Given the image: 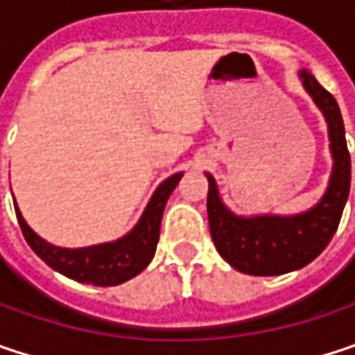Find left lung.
Listing matches in <instances>:
<instances>
[{
  "label": "left lung",
  "mask_w": 355,
  "mask_h": 355,
  "mask_svg": "<svg viewBox=\"0 0 355 355\" xmlns=\"http://www.w3.org/2000/svg\"><path fill=\"white\" fill-rule=\"evenodd\" d=\"M300 80L329 127L333 173L319 203L296 216H234L222 203L216 178L207 175V220L214 245L234 269L248 275H282L315 261L331 243L349 195L352 162L341 110L311 71L302 69Z\"/></svg>",
  "instance_id": "obj_1"
}]
</instances>
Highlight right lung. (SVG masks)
<instances>
[{"mask_svg":"<svg viewBox=\"0 0 355 355\" xmlns=\"http://www.w3.org/2000/svg\"><path fill=\"white\" fill-rule=\"evenodd\" d=\"M182 173L166 178L152 195L137 226L114 243L94 245L86 248H61L42 241L22 218L18 205L16 216L26 243L36 254L55 271L71 277L80 284L92 286H119L137 273H141L154 259L156 245L160 239V222L164 205L175 191Z\"/></svg>","mask_w":355,"mask_h":355,"instance_id":"right-lung-1","label":"right lung"}]
</instances>
